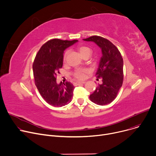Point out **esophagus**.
<instances>
[{"mask_svg": "<svg viewBox=\"0 0 156 156\" xmlns=\"http://www.w3.org/2000/svg\"><path fill=\"white\" fill-rule=\"evenodd\" d=\"M85 81H81V82H77L76 84L77 85H81V84H85Z\"/></svg>", "mask_w": 156, "mask_h": 156, "instance_id": "esophagus-1", "label": "esophagus"}]
</instances>
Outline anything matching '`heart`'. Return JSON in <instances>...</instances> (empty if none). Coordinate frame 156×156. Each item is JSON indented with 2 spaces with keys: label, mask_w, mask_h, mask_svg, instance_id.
<instances>
[{
  "label": "heart",
  "mask_w": 156,
  "mask_h": 156,
  "mask_svg": "<svg viewBox=\"0 0 156 156\" xmlns=\"http://www.w3.org/2000/svg\"><path fill=\"white\" fill-rule=\"evenodd\" d=\"M78 50L81 56L83 55L85 53H91L90 49L89 48H88L87 46H79L78 48ZM66 55H67V52H66L65 55H64V60L65 59ZM85 70H78L75 73V78H76L78 80H82L85 78Z\"/></svg>",
  "instance_id": "heart-1"
}]
</instances>
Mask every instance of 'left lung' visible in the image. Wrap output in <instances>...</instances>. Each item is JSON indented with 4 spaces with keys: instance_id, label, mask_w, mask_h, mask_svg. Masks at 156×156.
Returning <instances> with one entry per match:
<instances>
[{
    "instance_id": "left-lung-1",
    "label": "left lung",
    "mask_w": 156,
    "mask_h": 156,
    "mask_svg": "<svg viewBox=\"0 0 156 156\" xmlns=\"http://www.w3.org/2000/svg\"><path fill=\"white\" fill-rule=\"evenodd\" d=\"M83 40L94 42L102 53L95 75L97 80L101 79L102 83L98 85L90 99L98 105L109 104L116 98L123 83V58L117 48L105 38L93 36Z\"/></svg>"
}]
</instances>
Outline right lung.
<instances>
[{"instance_id": "obj_1", "label": "right lung", "mask_w": 156, "mask_h": 156, "mask_svg": "<svg viewBox=\"0 0 156 156\" xmlns=\"http://www.w3.org/2000/svg\"><path fill=\"white\" fill-rule=\"evenodd\" d=\"M78 40L53 39L44 44L37 53L33 68L36 86L48 104L56 107L68 105L75 88L70 82H56V74L63 66L64 51Z\"/></svg>"}]
</instances>
